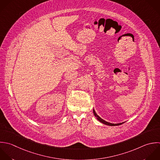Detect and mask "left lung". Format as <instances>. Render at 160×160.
Wrapping results in <instances>:
<instances>
[{
    "label": "left lung",
    "mask_w": 160,
    "mask_h": 160,
    "mask_svg": "<svg viewBox=\"0 0 160 160\" xmlns=\"http://www.w3.org/2000/svg\"><path fill=\"white\" fill-rule=\"evenodd\" d=\"M93 114H94L95 117L97 118V119L99 122H100L101 123H103V124H105V125H109V126H118V125H122V124H123V123H124V122H122V123H112L107 122L105 121L104 120H103L102 118H101L97 114V113L95 112V111L94 109H93Z\"/></svg>",
    "instance_id": "8db88e82"
}]
</instances>
